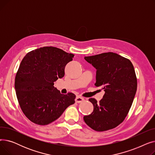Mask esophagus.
I'll use <instances>...</instances> for the list:
<instances>
[{
    "instance_id": "34e87169",
    "label": "esophagus",
    "mask_w": 155,
    "mask_h": 155,
    "mask_svg": "<svg viewBox=\"0 0 155 155\" xmlns=\"http://www.w3.org/2000/svg\"><path fill=\"white\" fill-rule=\"evenodd\" d=\"M83 101H84V99L82 97H80V96H77L76 98H75V102L77 103H81Z\"/></svg>"
}]
</instances>
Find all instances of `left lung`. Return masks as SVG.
Listing matches in <instances>:
<instances>
[{"instance_id": "obj_1", "label": "left lung", "mask_w": 155, "mask_h": 155, "mask_svg": "<svg viewBox=\"0 0 155 155\" xmlns=\"http://www.w3.org/2000/svg\"><path fill=\"white\" fill-rule=\"evenodd\" d=\"M84 58L96 69L95 85L105 94L99 102L89 99L94 110L84 120L96 131H107L120 124L131 107L137 90L134 68L129 60L112 52Z\"/></svg>"}]
</instances>
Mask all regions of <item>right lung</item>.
Wrapping results in <instances>:
<instances>
[{
	"mask_svg": "<svg viewBox=\"0 0 155 155\" xmlns=\"http://www.w3.org/2000/svg\"><path fill=\"white\" fill-rule=\"evenodd\" d=\"M74 54L52 46L38 48L22 59L15 78V91L23 113L31 122L47 125L75 103L73 93L61 94L53 85L64 75Z\"/></svg>",
	"mask_w": 155,
	"mask_h": 155,
	"instance_id": "1",
	"label": "right lung"
}]
</instances>
